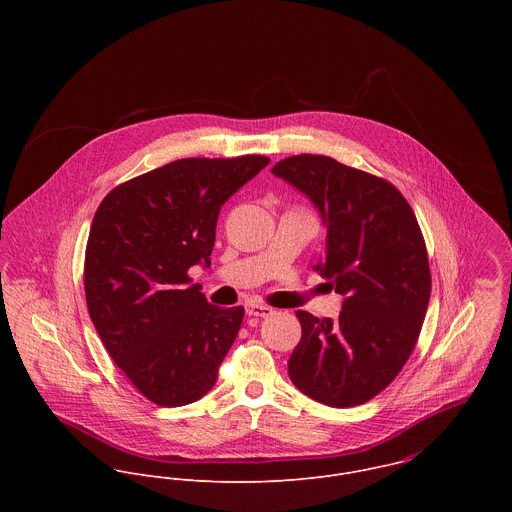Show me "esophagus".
I'll list each match as a JSON object with an SVG mask.
<instances>
[{
  "label": "esophagus",
  "mask_w": 512,
  "mask_h": 512,
  "mask_svg": "<svg viewBox=\"0 0 512 512\" xmlns=\"http://www.w3.org/2000/svg\"><path fill=\"white\" fill-rule=\"evenodd\" d=\"M246 313L252 317H270L274 313V309L268 305H262L258 301H250V303H246Z\"/></svg>",
  "instance_id": "esophagus-1"
}]
</instances>
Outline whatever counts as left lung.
Segmentation results:
<instances>
[{"instance_id":"left-lung-1","label":"left lung","mask_w":512,"mask_h":512,"mask_svg":"<svg viewBox=\"0 0 512 512\" xmlns=\"http://www.w3.org/2000/svg\"><path fill=\"white\" fill-rule=\"evenodd\" d=\"M272 173L317 209L327 238L313 270L345 297L335 321L295 313L290 378L321 404H365L406 365L426 317L432 276L416 215L392 183L333 157L293 155Z\"/></svg>"}]
</instances>
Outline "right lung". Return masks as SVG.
Segmentation results:
<instances>
[{"label":"right lung","mask_w":512,"mask_h":512,"mask_svg":"<svg viewBox=\"0 0 512 512\" xmlns=\"http://www.w3.org/2000/svg\"><path fill=\"white\" fill-rule=\"evenodd\" d=\"M270 163L189 157L118 185L86 244L90 319L112 361L159 406H185L217 382L244 307H217L187 276L211 266L220 207Z\"/></svg>","instance_id":"right-lung-1"}]
</instances>
